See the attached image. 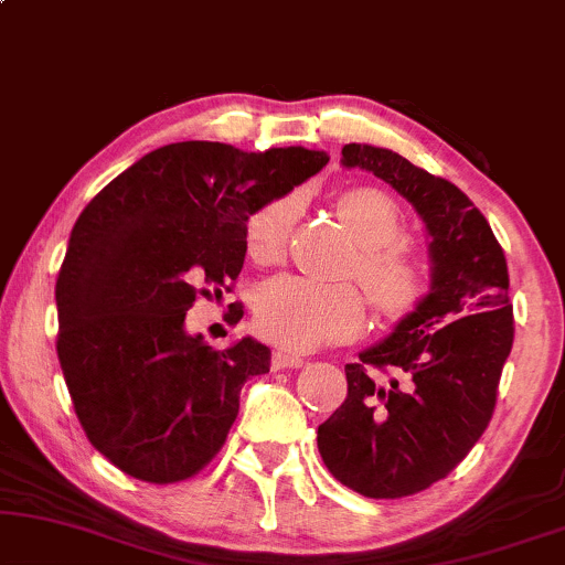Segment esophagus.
Instances as JSON below:
<instances>
[{
  "label": "esophagus",
  "instance_id": "1",
  "mask_svg": "<svg viewBox=\"0 0 565 565\" xmlns=\"http://www.w3.org/2000/svg\"><path fill=\"white\" fill-rule=\"evenodd\" d=\"M307 361L302 356H297V353H289V351H276L274 356H270V366L274 370H299V366H305Z\"/></svg>",
  "mask_w": 565,
  "mask_h": 565
}]
</instances>
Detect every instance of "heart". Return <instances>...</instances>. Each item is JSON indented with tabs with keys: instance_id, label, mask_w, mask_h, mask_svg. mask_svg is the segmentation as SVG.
<instances>
[{
	"instance_id": "b5f03b06",
	"label": "heart",
	"mask_w": 565,
	"mask_h": 565,
	"mask_svg": "<svg viewBox=\"0 0 565 565\" xmlns=\"http://www.w3.org/2000/svg\"><path fill=\"white\" fill-rule=\"evenodd\" d=\"M338 214L361 245L356 276L385 315L408 312L424 291V270L401 245V209L377 188H353L338 199ZM299 216V195H278L250 216L245 232L255 260H274L287 247ZM255 330L284 351L305 353L326 343L349 341L364 330L366 310L351 284H318L281 274L263 281L253 297Z\"/></svg>"
}]
</instances>
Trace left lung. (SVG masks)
<instances>
[{
	"label": "left lung",
	"instance_id": "left-lung-1",
	"mask_svg": "<svg viewBox=\"0 0 565 565\" xmlns=\"http://www.w3.org/2000/svg\"><path fill=\"white\" fill-rule=\"evenodd\" d=\"M341 154L343 168L372 172L416 209L431 287L345 364L349 395L318 426V449L351 491L403 499L452 472L493 416L514 343L509 270L491 224L455 183L385 147L345 145Z\"/></svg>",
	"mask_w": 565,
	"mask_h": 565
}]
</instances>
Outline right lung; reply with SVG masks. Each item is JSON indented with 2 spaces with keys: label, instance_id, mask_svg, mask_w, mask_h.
Instances as JSON below:
<instances>
[{
  "label": "right lung",
  "instance_id": "1",
  "mask_svg": "<svg viewBox=\"0 0 565 565\" xmlns=\"http://www.w3.org/2000/svg\"><path fill=\"white\" fill-rule=\"evenodd\" d=\"M328 160L305 147L178 141L79 214L56 281V351L89 445L126 476L178 483L222 449L239 390L270 370V349L245 335L214 351L188 333L185 312L239 276L247 220Z\"/></svg>",
  "mask_w": 565,
  "mask_h": 565
}]
</instances>
